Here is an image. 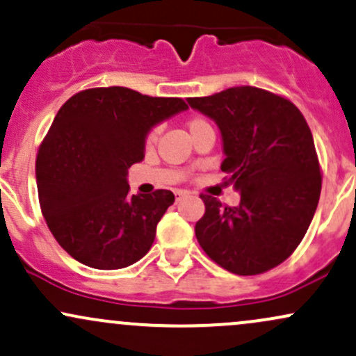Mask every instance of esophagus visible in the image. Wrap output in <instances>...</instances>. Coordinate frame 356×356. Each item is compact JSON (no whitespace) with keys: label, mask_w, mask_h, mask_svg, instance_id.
Returning <instances> with one entry per match:
<instances>
[{"label":"esophagus","mask_w":356,"mask_h":356,"mask_svg":"<svg viewBox=\"0 0 356 356\" xmlns=\"http://www.w3.org/2000/svg\"><path fill=\"white\" fill-rule=\"evenodd\" d=\"M185 195H186L185 190H175V196H177V200L183 198V196H185Z\"/></svg>","instance_id":"esophagus-1"}]
</instances>
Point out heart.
I'll return each instance as SVG.
<instances>
[{
    "instance_id": "1",
    "label": "heart",
    "mask_w": 356,
    "mask_h": 356,
    "mask_svg": "<svg viewBox=\"0 0 356 356\" xmlns=\"http://www.w3.org/2000/svg\"><path fill=\"white\" fill-rule=\"evenodd\" d=\"M186 127H188V129H190L191 136L198 135V133L204 131V129H213L211 124L208 123V121L204 120V118H202V116H193V118L188 120L186 121ZM158 133H160V128H158V127H154V128L149 129L148 135H146V143H153V141L156 140Z\"/></svg>"
}]
</instances>
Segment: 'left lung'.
I'll return each mask as SVG.
<instances>
[{
	"label": "left lung",
	"mask_w": 356,
	"mask_h": 356,
	"mask_svg": "<svg viewBox=\"0 0 356 356\" xmlns=\"http://www.w3.org/2000/svg\"><path fill=\"white\" fill-rule=\"evenodd\" d=\"M218 124L221 170L240 191L238 207L200 195L195 227L204 253L235 275H260L295 252L318 207L321 171L302 111L290 99L254 86L188 98Z\"/></svg>",
	"instance_id": "obj_1"
}]
</instances>
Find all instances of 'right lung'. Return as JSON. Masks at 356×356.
I'll return each mask as SVG.
<instances>
[{"label":"right lung","instance_id":"obj_1","mask_svg":"<svg viewBox=\"0 0 356 356\" xmlns=\"http://www.w3.org/2000/svg\"><path fill=\"white\" fill-rule=\"evenodd\" d=\"M186 108L123 86L79 91L60 108L38 149L36 185L49 232L74 260L118 270L148 253L175 195H128V168L145 158L149 129Z\"/></svg>","mask_w":356,"mask_h":356}]
</instances>
